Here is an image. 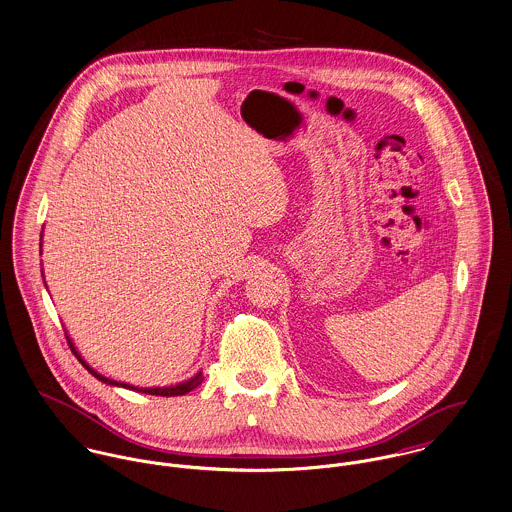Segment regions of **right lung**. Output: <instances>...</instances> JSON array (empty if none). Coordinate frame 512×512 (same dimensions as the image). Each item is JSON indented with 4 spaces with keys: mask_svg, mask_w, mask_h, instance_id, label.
Returning <instances> with one entry per match:
<instances>
[{
    "mask_svg": "<svg viewBox=\"0 0 512 512\" xmlns=\"http://www.w3.org/2000/svg\"><path fill=\"white\" fill-rule=\"evenodd\" d=\"M43 237V235H41ZM66 340H68V345H70V349H72V353L78 357V361L88 369V373H92L98 381H102V383H106V385H112V387H123V389H129V391H137V393H145V395H155V397H180V395H186V393H190V391H194L198 385H202V381H204V377H202V373H196L192 379H188V381H184V383H178V385H172V387H149V389H143V387H133V385H127V383H117L114 379H108V377H104V375H100L98 371H94L84 359H82V355L76 351V347H74V343L70 340V336L66 334Z\"/></svg>",
    "mask_w": 512,
    "mask_h": 512,
    "instance_id": "obj_1",
    "label": "right lung"
}]
</instances>
